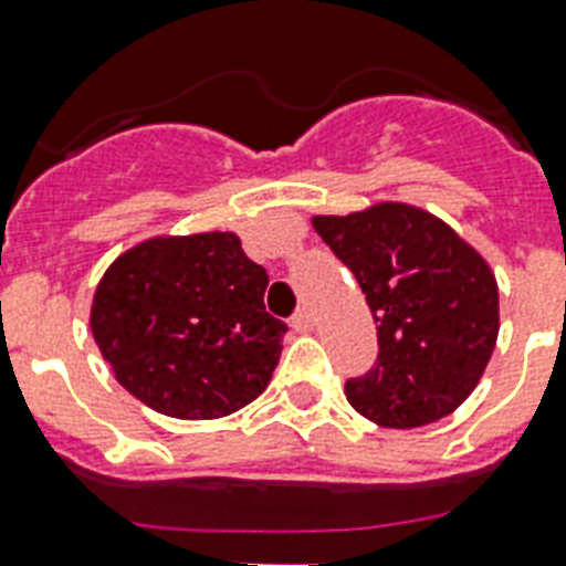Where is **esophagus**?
I'll use <instances>...</instances> for the list:
<instances>
[{
	"instance_id": "esophagus-1",
	"label": "esophagus",
	"mask_w": 566,
	"mask_h": 566,
	"mask_svg": "<svg viewBox=\"0 0 566 566\" xmlns=\"http://www.w3.org/2000/svg\"><path fill=\"white\" fill-rule=\"evenodd\" d=\"M291 328L296 331V334H307V331L314 328V314H311L307 307L296 311V314L291 316Z\"/></svg>"
}]
</instances>
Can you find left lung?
Segmentation results:
<instances>
[{"label": "left lung", "instance_id": "1", "mask_svg": "<svg viewBox=\"0 0 566 566\" xmlns=\"http://www.w3.org/2000/svg\"><path fill=\"white\" fill-rule=\"evenodd\" d=\"M314 229L355 273L378 323V363L346 398L380 427L450 416L480 384L500 331L494 273L444 220L407 203L316 214Z\"/></svg>", "mask_w": 566, "mask_h": 566}]
</instances>
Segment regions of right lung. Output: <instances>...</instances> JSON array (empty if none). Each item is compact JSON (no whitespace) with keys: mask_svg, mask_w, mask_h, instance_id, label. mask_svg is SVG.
<instances>
[{"mask_svg":"<svg viewBox=\"0 0 566 566\" xmlns=\"http://www.w3.org/2000/svg\"><path fill=\"white\" fill-rule=\"evenodd\" d=\"M268 270L232 232L168 235L118 255L92 298V337L116 380L171 418H220L255 401L287 325L264 311Z\"/></svg>","mask_w":566,"mask_h":566,"instance_id":"1","label":"right lung"}]
</instances>
